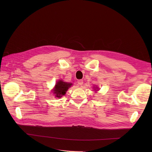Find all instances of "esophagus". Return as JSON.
Here are the masks:
<instances>
[{
    "mask_svg": "<svg viewBox=\"0 0 152 152\" xmlns=\"http://www.w3.org/2000/svg\"><path fill=\"white\" fill-rule=\"evenodd\" d=\"M84 81L83 80H78L77 81V82H78V84H79V85H82V84H83L84 83V82H83Z\"/></svg>",
    "mask_w": 152,
    "mask_h": 152,
    "instance_id": "34e87169",
    "label": "esophagus"
}]
</instances>
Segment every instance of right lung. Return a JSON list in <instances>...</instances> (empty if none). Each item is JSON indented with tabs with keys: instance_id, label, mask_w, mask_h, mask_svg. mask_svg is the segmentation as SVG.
Segmentation results:
<instances>
[{
	"instance_id": "obj_1",
	"label": "right lung",
	"mask_w": 152,
	"mask_h": 152,
	"mask_svg": "<svg viewBox=\"0 0 152 152\" xmlns=\"http://www.w3.org/2000/svg\"><path fill=\"white\" fill-rule=\"evenodd\" d=\"M72 84L71 83H67V82H63L62 80H59L56 86H55L54 89V94H56V97L60 98L62 96L66 94L69 87H71Z\"/></svg>"
}]
</instances>
